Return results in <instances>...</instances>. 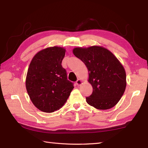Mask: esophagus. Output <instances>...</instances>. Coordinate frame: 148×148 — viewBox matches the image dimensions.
<instances>
[{"mask_svg": "<svg viewBox=\"0 0 148 148\" xmlns=\"http://www.w3.org/2000/svg\"><path fill=\"white\" fill-rule=\"evenodd\" d=\"M83 84V81L81 80V79H78L77 80L76 84H77V86H79V85H81V84Z\"/></svg>", "mask_w": 148, "mask_h": 148, "instance_id": "34e87169", "label": "esophagus"}]
</instances>
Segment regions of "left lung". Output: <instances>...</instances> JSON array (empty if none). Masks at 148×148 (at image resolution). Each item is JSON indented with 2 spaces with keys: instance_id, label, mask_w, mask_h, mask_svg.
I'll list each match as a JSON object with an SVG mask.
<instances>
[{
  "instance_id": "left-lung-1",
  "label": "left lung",
  "mask_w": 148,
  "mask_h": 148,
  "mask_svg": "<svg viewBox=\"0 0 148 148\" xmlns=\"http://www.w3.org/2000/svg\"><path fill=\"white\" fill-rule=\"evenodd\" d=\"M74 55L82 60L88 71L93 92L86 102L97 109H109L117 104L127 86L123 66L109 49L100 46L77 47Z\"/></svg>"
}]
</instances>
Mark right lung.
Here are the masks:
<instances>
[{"label":"right lung","mask_w":148,"mask_h":148,"mask_svg":"<svg viewBox=\"0 0 148 148\" xmlns=\"http://www.w3.org/2000/svg\"><path fill=\"white\" fill-rule=\"evenodd\" d=\"M65 52L63 47H49L37 52L30 62L26 89L33 104L42 112L62 108L74 88L62 65Z\"/></svg>","instance_id":"add662e5"}]
</instances>
